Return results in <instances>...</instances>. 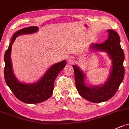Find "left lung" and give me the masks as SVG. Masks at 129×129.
<instances>
[{
  "mask_svg": "<svg viewBox=\"0 0 129 129\" xmlns=\"http://www.w3.org/2000/svg\"><path fill=\"white\" fill-rule=\"evenodd\" d=\"M108 31L109 37L105 42L90 45L92 50L107 52L112 59V70L108 79L104 85L98 87L85 85L84 73L77 66L73 65L77 92L82 97L92 103H101L113 97L124 77V53L120 47V37L114 30L109 29Z\"/></svg>",
  "mask_w": 129,
  "mask_h": 129,
  "instance_id": "obj_1",
  "label": "left lung"
}]
</instances>
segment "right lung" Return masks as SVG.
I'll return each mask as SVG.
<instances>
[{
    "mask_svg": "<svg viewBox=\"0 0 129 129\" xmlns=\"http://www.w3.org/2000/svg\"><path fill=\"white\" fill-rule=\"evenodd\" d=\"M38 29L37 26H30L16 31L12 37V42L4 55V77L5 82L15 96L21 102L25 103H41L50 97L53 93L55 79L59 72L66 66V61H62L53 65L46 72L42 79L34 84H24L16 79L12 71L10 59L12 44L18 36L36 33L38 31Z\"/></svg>",
    "mask_w": 129,
    "mask_h": 129,
    "instance_id": "1",
    "label": "right lung"
}]
</instances>
